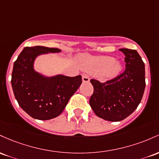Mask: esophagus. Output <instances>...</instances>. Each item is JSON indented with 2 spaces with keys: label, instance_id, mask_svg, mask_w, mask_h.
I'll use <instances>...</instances> for the list:
<instances>
[{
  "label": "esophagus",
  "instance_id": "esophagus-1",
  "mask_svg": "<svg viewBox=\"0 0 159 159\" xmlns=\"http://www.w3.org/2000/svg\"><path fill=\"white\" fill-rule=\"evenodd\" d=\"M82 80H83V83H89V82L90 81V80H89V77L88 76H87L86 74H83V76H82Z\"/></svg>",
  "mask_w": 159,
  "mask_h": 159
}]
</instances>
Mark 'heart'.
<instances>
[{
    "mask_svg": "<svg viewBox=\"0 0 159 159\" xmlns=\"http://www.w3.org/2000/svg\"><path fill=\"white\" fill-rule=\"evenodd\" d=\"M79 65L83 70L97 74L103 80H112L122 71V65L115 58L107 56H91L84 54L80 57Z\"/></svg>",
    "mask_w": 159,
    "mask_h": 159,
    "instance_id": "obj_1",
    "label": "heart"
}]
</instances>
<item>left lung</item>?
I'll return each instance as SVG.
<instances>
[{
  "mask_svg": "<svg viewBox=\"0 0 159 159\" xmlns=\"http://www.w3.org/2000/svg\"><path fill=\"white\" fill-rule=\"evenodd\" d=\"M124 53L125 70L115 79L101 83L91 80L94 87L89 100L94 113L100 118L119 122L136 110L145 90V65L136 50L120 49Z\"/></svg>",
  "mask_w": 159,
  "mask_h": 159,
  "instance_id": "1",
  "label": "left lung"
}]
</instances>
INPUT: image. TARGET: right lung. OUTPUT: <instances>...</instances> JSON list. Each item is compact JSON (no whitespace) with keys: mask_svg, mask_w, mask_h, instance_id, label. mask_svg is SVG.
Returning <instances> with one entry per match:
<instances>
[{"mask_svg":"<svg viewBox=\"0 0 159 159\" xmlns=\"http://www.w3.org/2000/svg\"><path fill=\"white\" fill-rule=\"evenodd\" d=\"M60 52L59 49L40 46L25 47L14 62L12 91L20 107L32 118L48 120L58 116L81 85L80 75L47 76L35 70L37 57Z\"/></svg>","mask_w":159,"mask_h":159,"instance_id":"right-lung-1","label":"right lung"}]
</instances>
